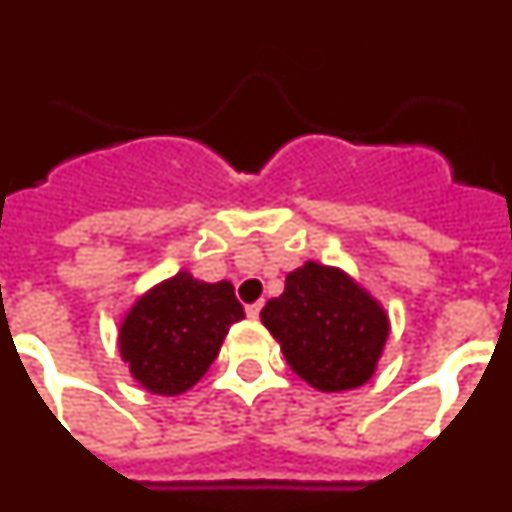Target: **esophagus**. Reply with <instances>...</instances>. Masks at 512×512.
Here are the masks:
<instances>
[{"label":"esophagus","mask_w":512,"mask_h":512,"mask_svg":"<svg viewBox=\"0 0 512 512\" xmlns=\"http://www.w3.org/2000/svg\"><path fill=\"white\" fill-rule=\"evenodd\" d=\"M259 312H261V302H253V305L246 307V315L251 320H259Z\"/></svg>","instance_id":"esophagus-1"}]
</instances>
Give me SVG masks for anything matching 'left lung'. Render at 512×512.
Instances as JSON below:
<instances>
[{"mask_svg": "<svg viewBox=\"0 0 512 512\" xmlns=\"http://www.w3.org/2000/svg\"><path fill=\"white\" fill-rule=\"evenodd\" d=\"M261 323L292 372L320 392L369 382L390 336L384 307L346 271L315 261L289 271L282 295L261 310Z\"/></svg>", "mask_w": 512, "mask_h": 512, "instance_id": "8db88e82", "label": "left lung"}]
</instances>
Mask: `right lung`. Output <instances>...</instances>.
I'll use <instances>...</instances> for the list:
<instances>
[{
    "instance_id": "add662e5",
    "label": "right lung",
    "mask_w": 512,
    "mask_h": 512,
    "mask_svg": "<svg viewBox=\"0 0 512 512\" xmlns=\"http://www.w3.org/2000/svg\"><path fill=\"white\" fill-rule=\"evenodd\" d=\"M246 318L233 284H207L189 271L148 289L120 325V356L153 395H182L220 354L230 325Z\"/></svg>"
}]
</instances>
